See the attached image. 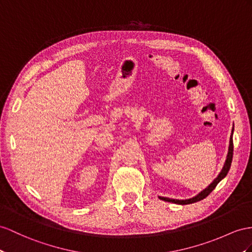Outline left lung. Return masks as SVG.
Masks as SVG:
<instances>
[{"label":"left lung","mask_w":252,"mask_h":252,"mask_svg":"<svg viewBox=\"0 0 252 252\" xmlns=\"http://www.w3.org/2000/svg\"><path fill=\"white\" fill-rule=\"evenodd\" d=\"M232 158H233V139H232V135H231V138H230V146H229V152H228V157H227V160H225L224 166L222 170L219 173L218 177L213 181V183H211L209 185L208 189H205L203 191H201L197 195L196 197H193L191 199H188V200H177V199H170V198H165V197H159V199L164 200V201H168V202H172V203H178V204H189V203H193V202H197L200 201V200H202L204 198L208 197L210 193L214 190V189L217 186V184L221 181V180L227 176V173L230 169V166L232 163Z\"/></svg>","instance_id":"obj_1"}]
</instances>
